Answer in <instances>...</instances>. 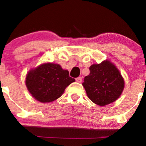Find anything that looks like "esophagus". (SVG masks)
Returning <instances> with one entry per match:
<instances>
[{"mask_svg": "<svg viewBox=\"0 0 146 146\" xmlns=\"http://www.w3.org/2000/svg\"><path fill=\"white\" fill-rule=\"evenodd\" d=\"M76 81L77 82L80 83V82H82V78H81V77L76 78Z\"/></svg>", "mask_w": 146, "mask_h": 146, "instance_id": "obj_1", "label": "esophagus"}]
</instances>
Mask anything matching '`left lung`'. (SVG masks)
<instances>
[{
	"instance_id": "1",
	"label": "left lung",
	"mask_w": 146,
	"mask_h": 146,
	"mask_svg": "<svg viewBox=\"0 0 146 146\" xmlns=\"http://www.w3.org/2000/svg\"><path fill=\"white\" fill-rule=\"evenodd\" d=\"M90 71L82 83L89 99L100 106L116 100L122 93L124 80L115 66L105 60L92 65Z\"/></svg>"
}]
</instances>
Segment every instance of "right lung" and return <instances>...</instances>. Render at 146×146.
I'll list each match as a JSON object with an SVG mask.
<instances>
[{"label":"right lung","mask_w":146,"mask_h":146,"mask_svg":"<svg viewBox=\"0 0 146 146\" xmlns=\"http://www.w3.org/2000/svg\"><path fill=\"white\" fill-rule=\"evenodd\" d=\"M75 79L59 64L44 63L29 71L26 86L32 96L42 103L51 102L62 95L66 88Z\"/></svg>","instance_id":"1"}]
</instances>
